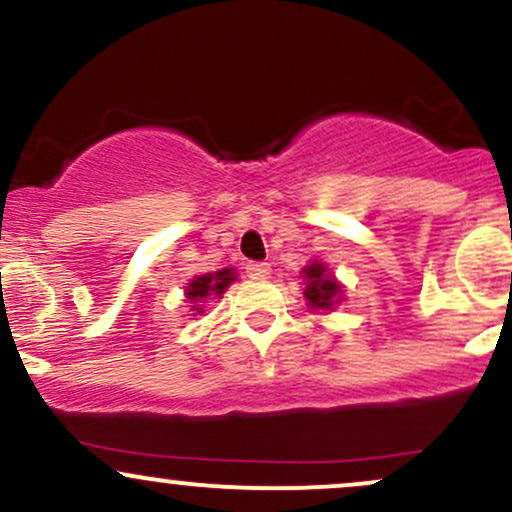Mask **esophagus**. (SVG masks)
Returning <instances> with one entry per match:
<instances>
[{
    "label": "esophagus",
    "mask_w": 512,
    "mask_h": 512,
    "mask_svg": "<svg viewBox=\"0 0 512 512\" xmlns=\"http://www.w3.org/2000/svg\"><path fill=\"white\" fill-rule=\"evenodd\" d=\"M245 272H248L250 279H267L272 274V267L267 262H248L245 264Z\"/></svg>",
    "instance_id": "obj_1"
}]
</instances>
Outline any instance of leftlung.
<instances>
[{
	"label": "left lung",
	"mask_w": 512,
	"mask_h": 512,
	"mask_svg": "<svg viewBox=\"0 0 512 512\" xmlns=\"http://www.w3.org/2000/svg\"><path fill=\"white\" fill-rule=\"evenodd\" d=\"M303 276V296L310 310L317 313H332L339 303L344 301V284L330 272L325 262L313 260L301 269Z\"/></svg>",
	"instance_id": "left-lung-1"
}]
</instances>
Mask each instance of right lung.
<instances>
[{
	"label": "right lung",
	"instance_id": "add662e5",
	"mask_svg": "<svg viewBox=\"0 0 512 512\" xmlns=\"http://www.w3.org/2000/svg\"><path fill=\"white\" fill-rule=\"evenodd\" d=\"M238 279L236 269L233 267H223L219 272H207V274H197L187 281L185 286V298L190 303L192 315H202L204 305L214 298H223L228 286Z\"/></svg>",
	"mask_w": 512,
	"mask_h": 512
}]
</instances>
